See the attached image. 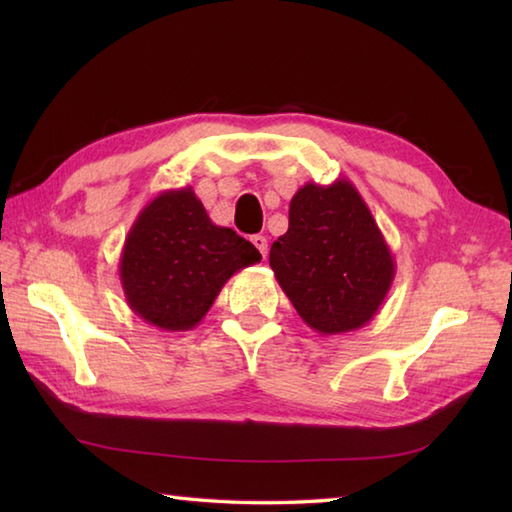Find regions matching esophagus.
<instances>
[{
    "instance_id": "1",
    "label": "esophagus",
    "mask_w": 512,
    "mask_h": 512,
    "mask_svg": "<svg viewBox=\"0 0 512 512\" xmlns=\"http://www.w3.org/2000/svg\"><path fill=\"white\" fill-rule=\"evenodd\" d=\"M250 242L255 244V248L259 250V253H262V257H266V253H268V239L264 235H253V237H250Z\"/></svg>"
}]
</instances>
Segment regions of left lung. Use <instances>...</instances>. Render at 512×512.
<instances>
[{"instance_id":"1","label":"left lung","mask_w":512,"mask_h":512,"mask_svg":"<svg viewBox=\"0 0 512 512\" xmlns=\"http://www.w3.org/2000/svg\"><path fill=\"white\" fill-rule=\"evenodd\" d=\"M268 259L299 317L325 336L372 321L396 275L372 211L345 178L292 195L288 231Z\"/></svg>"}]
</instances>
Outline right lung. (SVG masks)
Listing matches in <instances>:
<instances>
[{
    "instance_id": "1",
    "label": "right lung",
    "mask_w": 512,
    "mask_h": 512,
    "mask_svg": "<svg viewBox=\"0 0 512 512\" xmlns=\"http://www.w3.org/2000/svg\"><path fill=\"white\" fill-rule=\"evenodd\" d=\"M259 250L233 228L217 226L187 189L158 193L129 228L118 262L127 306L167 332L191 330L237 270Z\"/></svg>"
}]
</instances>
